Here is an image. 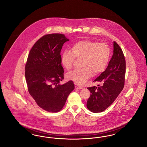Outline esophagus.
<instances>
[{"instance_id": "esophagus-1", "label": "esophagus", "mask_w": 147, "mask_h": 147, "mask_svg": "<svg viewBox=\"0 0 147 147\" xmlns=\"http://www.w3.org/2000/svg\"><path fill=\"white\" fill-rule=\"evenodd\" d=\"M74 85H75L76 89H82L83 88V87H82V86H80V85H78V84H76V83H75Z\"/></svg>"}]
</instances>
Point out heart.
<instances>
[{
	"mask_svg": "<svg viewBox=\"0 0 147 147\" xmlns=\"http://www.w3.org/2000/svg\"><path fill=\"white\" fill-rule=\"evenodd\" d=\"M110 50L107 45L90 40H82L74 44L70 51H64L61 57L63 67L67 70L72 68L76 58H82L80 69L67 74V78L77 84H83L94 75H98L105 70L109 61Z\"/></svg>",
	"mask_w": 147,
	"mask_h": 147,
	"instance_id": "1",
	"label": "heart"
}]
</instances>
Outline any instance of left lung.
Returning <instances> with one entry per match:
<instances>
[{"mask_svg":"<svg viewBox=\"0 0 147 147\" xmlns=\"http://www.w3.org/2000/svg\"><path fill=\"white\" fill-rule=\"evenodd\" d=\"M113 55L107 67L93 82L100 84L88 88L91 92L86 103L88 109L96 113L105 111L114 102L125 85L126 61L122 50L113 42Z\"/></svg>","mask_w":147,"mask_h":147,"instance_id":"8db88e82","label":"left lung"}]
</instances>
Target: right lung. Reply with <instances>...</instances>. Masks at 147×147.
<instances>
[{
  "instance_id": "1",
  "label": "right lung",
  "mask_w": 147,
  "mask_h": 147,
  "mask_svg": "<svg viewBox=\"0 0 147 147\" xmlns=\"http://www.w3.org/2000/svg\"><path fill=\"white\" fill-rule=\"evenodd\" d=\"M69 40L63 34L44 35L30 51L25 65L28 92L36 104L49 112L61 111L74 89L70 80L64 84V69L61 62L63 44Z\"/></svg>"
}]
</instances>
